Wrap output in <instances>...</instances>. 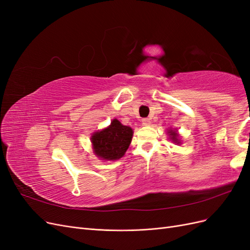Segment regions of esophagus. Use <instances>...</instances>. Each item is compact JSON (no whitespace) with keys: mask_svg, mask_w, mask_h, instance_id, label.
<instances>
[{"mask_svg":"<svg viewBox=\"0 0 250 250\" xmlns=\"http://www.w3.org/2000/svg\"><path fill=\"white\" fill-rule=\"evenodd\" d=\"M142 123H143V125H145V126H148V125L150 124V119H148V118H145V119H143V120H142Z\"/></svg>","mask_w":250,"mask_h":250,"instance_id":"obj_1","label":"esophagus"}]
</instances>
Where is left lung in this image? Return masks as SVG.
<instances>
[{
	"instance_id": "1",
	"label": "left lung",
	"mask_w": 250,
	"mask_h": 250,
	"mask_svg": "<svg viewBox=\"0 0 250 250\" xmlns=\"http://www.w3.org/2000/svg\"><path fill=\"white\" fill-rule=\"evenodd\" d=\"M170 135H171V139L175 142V143H177L178 142V140H177V134L175 133V131H173V130H171L170 131ZM179 143V142H178Z\"/></svg>"
}]
</instances>
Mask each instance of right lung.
Returning <instances> with one entry per match:
<instances>
[{"instance_id": "right-lung-1", "label": "right lung", "mask_w": 250, "mask_h": 250, "mask_svg": "<svg viewBox=\"0 0 250 250\" xmlns=\"http://www.w3.org/2000/svg\"><path fill=\"white\" fill-rule=\"evenodd\" d=\"M132 134L130 127L122 125L115 119L109 127L93 134L95 153L103 160H119L129 147Z\"/></svg>"}]
</instances>
